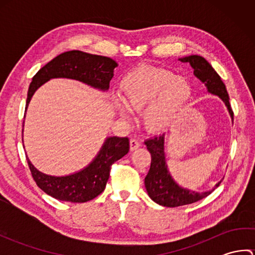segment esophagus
I'll return each instance as SVG.
<instances>
[{
    "label": "esophagus",
    "instance_id": "1",
    "mask_svg": "<svg viewBox=\"0 0 255 255\" xmlns=\"http://www.w3.org/2000/svg\"><path fill=\"white\" fill-rule=\"evenodd\" d=\"M140 145H141V143H140L139 140L134 139V138L130 139V150H131V151L137 150V149L140 147Z\"/></svg>",
    "mask_w": 255,
    "mask_h": 255
}]
</instances>
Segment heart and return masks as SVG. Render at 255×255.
<instances>
[{
    "label": "heart",
    "instance_id": "obj_1",
    "mask_svg": "<svg viewBox=\"0 0 255 255\" xmlns=\"http://www.w3.org/2000/svg\"><path fill=\"white\" fill-rule=\"evenodd\" d=\"M124 105L131 111H144L142 122L150 131L166 130L180 116L191 99L192 89L186 80L169 70L140 66L127 73L119 83ZM119 113L125 112L118 106Z\"/></svg>",
    "mask_w": 255,
    "mask_h": 255
}]
</instances>
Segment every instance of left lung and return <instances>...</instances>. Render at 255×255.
I'll list each match as a JSON object with an SVG mask.
<instances>
[{"label": "left lung", "mask_w": 255, "mask_h": 255, "mask_svg": "<svg viewBox=\"0 0 255 255\" xmlns=\"http://www.w3.org/2000/svg\"><path fill=\"white\" fill-rule=\"evenodd\" d=\"M182 62H188L194 69V74L207 86L208 92L218 95L228 108L234 119V112L230 106L229 95L226 85L221 81L219 74L210 66V63L205 58L200 56H189L180 59ZM147 149L151 154V165L147 176L144 178V185L151 199L156 204L165 206V207H178L207 197L213 192L195 193L189 189L182 188L173 181L165 164L164 156V134H156L144 141ZM221 181L216 186H219Z\"/></svg>", "instance_id": "1"}]
</instances>
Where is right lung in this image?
Segmentation results:
<instances>
[{
	"label": "right lung",
	"mask_w": 255,
	"mask_h": 255,
	"mask_svg": "<svg viewBox=\"0 0 255 255\" xmlns=\"http://www.w3.org/2000/svg\"><path fill=\"white\" fill-rule=\"evenodd\" d=\"M116 61L108 57L91 55L80 50L63 52L38 71L27 93L26 110L35 91L53 78H68L81 81L93 88L107 90L114 75ZM129 151L128 137L107 138L99 155L84 170L68 176H51L38 171L27 158L31 176L46 194L63 202L85 203L104 191L113 163Z\"/></svg>",
	"instance_id": "add662e5"
}]
</instances>
